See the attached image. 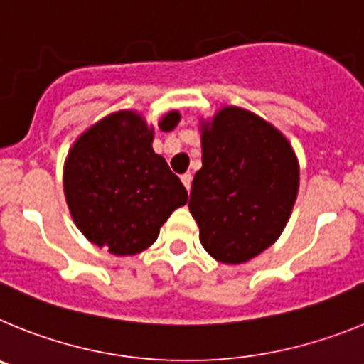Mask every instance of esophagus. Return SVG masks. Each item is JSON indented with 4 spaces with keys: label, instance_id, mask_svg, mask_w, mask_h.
I'll return each mask as SVG.
<instances>
[{
    "label": "esophagus",
    "instance_id": "esophagus-1",
    "mask_svg": "<svg viewBox=\"0 0 364 364\" xmlns=\"http://www.w3.org/2000/svg\"><path fill=\"white\" fill-rule=\"evenodd\" d=\"M180 178H182V184L186 186V189H191V182H193V175L191 173H184V175L180 176Z\"/></svg>",
    "mask_w": 364,
    "mask_h": 364
}]
</instances>
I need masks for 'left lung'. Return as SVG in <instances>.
Segmentation results:
<instances>
[{
	"mask_svg": "<svg viewBox=\"0 0 364 364\" xmlns=\"http://www.w3.org/2000/svg\"><path fill=\"white\" fill-rule=\"evenodd\" d=\"M297 189L294 149L268 122L224 107L205 124L189 211L213 259L240 264L272 246L290 218Z\"/></svg>",
	"mask_w": 364,
	"mask_h": 364,
	"instance_id": "1",
	"label": "left lung"
}]
</instances>
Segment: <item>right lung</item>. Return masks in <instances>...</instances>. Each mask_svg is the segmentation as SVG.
I'll list each match as a JSON object with an SVG mask.
<instances>
[{"mask_svg":"<svg viewBox=\"0 0 364 364\" xmlns=\"http://www.w3.org/2000/svg\"><path fill=\"white\" fill-rule=\"evenodd\" d=\"M176 111L160 122L171 131ZM153 129L136 112L122 111L85 131L67 156L63 188L76 226L112 255H134L156 240L188 191L151 147Z\"/></svg>","mask_w":364,"mask_h":364,"instance_id":"right-lung-1","label":"right lung"}]
</instances>
